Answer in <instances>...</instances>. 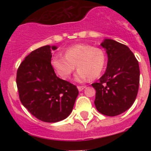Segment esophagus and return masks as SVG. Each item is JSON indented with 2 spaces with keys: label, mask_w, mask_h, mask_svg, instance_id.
Instances as JSON below:
<instances>
[{
  "label": "esophagus",
  "mask_w": 151,
  "mask_h": 151,
  "mask_svg": "<svg viewBox=\"0 0 151 151\" xmlns=\"http://www.w3.org/2000/svg\"><path fill=\"white\" fill-rule=\"evenodd\" d=\"M85 88H86V86H85V85H82V86H81V85H79V86H78V90H79V91H82L83 89H85Z\"/></svg>",
  "instance_id": "1"
}]
</instances>
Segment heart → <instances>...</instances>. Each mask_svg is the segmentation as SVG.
I'll list each match as a JSON object with an SVG mask.
<instances>
[{"mask_svg": "<svg viewBox=\"0 0 151 151\" xmlns=\"http://www.w3.org/2000/svg\"><path fill=\"white\" fill-rule=\"evenodd\" d=\"M52 68L63 79H68L78 69L76 79L84 81L88 78L95 79L103 72L106 64V55L100 48L86 44L71 46L65 52V55L55 54L51 61Z\"/></svg>", "mask_w": 151, "mask_h": 151, "instance_id": "b5f03b06", "label": "heart"}]
</instances>
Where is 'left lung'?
<instances>
[{
    "mask_svg": "<svg viewBox=\"0 0 151 151\" xmlns=\"http://www.w3.org/2000/svg\"><path fill=\"white\" fill-rule=\"evenodd\" d=\"M101 45L107 54V67L98 82L92 84L96 89L95 106L99 113L117 116L131 107L136 100L139 85V67L129 47L111 39Z\"/></svg>",
    "mask_w": 151,
    "mask_h": 151,
    "instance_id": "8db88e82",
    "label": "left lung"
}]
</instances>
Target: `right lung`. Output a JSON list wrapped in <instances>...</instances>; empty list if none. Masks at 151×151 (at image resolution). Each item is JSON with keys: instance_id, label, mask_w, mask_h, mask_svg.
<instances>
[{"instance_id": "right-lung-1", "label": "right lung", "mask_w": 151, "mask_h": 151, "mask_svg": "<svg viewBox=\"0 0 151 151\" xmlns=\"http://www.w3.org/2000/svg\"><path fill=\"white\" fill-rule=\"evenodd\" d=\"M45 45L33 51L19 66L16 74L21 103L32 115L45 122H57L72 112L78 89L58 78L52 68V50Z\"/></svg>"}]
</instances>
